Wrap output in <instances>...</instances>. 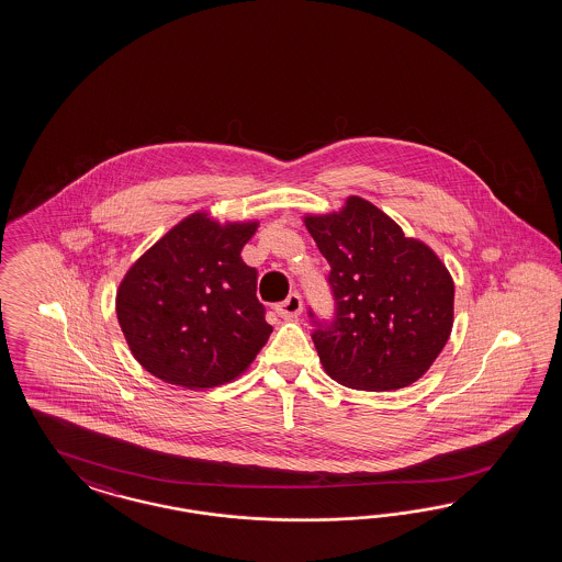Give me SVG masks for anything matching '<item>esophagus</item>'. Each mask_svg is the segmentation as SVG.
Listing matches in <instances>:
<instances>
[{"mask_svg":"<svg viewBox=\"0 0 562 562\" xmlns=\"http://www.w3.org/2000/svg\"><path fill=\"white\" fill-rule=\"evenodd\" d=\"M276 311H278V315H280L282 319H296V317L301 315V311H303V299H301V294L292 292L284 303H280V305L276 306Z\"/></svg>","mask_w":562,"mask_h":562,"instance_id":"34e87169","label":"esophagus"}]
</instances>
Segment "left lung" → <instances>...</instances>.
I'll use <instances>...</instances> for the list:
<instances>
[{
	"label": "left lung",
	"mask_w": 562,
	"mask_h": 562,
	"mask_svg": "<svg viewBox=\"0 0 562 562\" xmlns=\"http://www.w3.org/2000/svg\"><path fill=\"white\" fill-rule=\"evenodd\" d=\"M305 226L331 266L336 317L313 331L325 373L362 392L418 381L453 327L456 289L439 256L358 195L305 214Z\"/></svg>",
	"instance_id": "8db88e82"
}]
</instances>
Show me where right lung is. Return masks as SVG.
<instances>
[{"instance_id": "1", "label": "right lung", "mask_w": 562, "mask_h": 562, "mask_svg": "<svg viewBox=\"0 0 562 562\" xmlns=\"http://www.w3.org/2000/svg\"><path fill=\"white\" fill-rule=\"evenodd\" d=\"M257 226L193 212L125 272L117 319L148 373L198 392L231 383L251 367L272 334L257 301L256 268L240 257Z\"/></svg>"}]
</instances>
